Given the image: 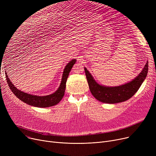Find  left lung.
I'll return each instance as SVG.
<instances>
[{"instance_id": "1", "label": "left lung", "mask_w": 156, "mask_h": 156, "mask_svg": "<svg viewBox=\"0 0 156 156\" xmlns=\"http://www.w3.org/2000/svg\"><path fill=\"white\" fill-rule=\"evenodd\" d=\"M85 72L90 90L95 99L103 103L116 104L128 100L138 91L148 73V63H146L142 72L133 80L118 87L100 85L85 68Z\"/></svg>"}]
</instances>
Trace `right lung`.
<instances>
[{"label":"right lung","mask_w":156,"mask_h":156,"mask_svg":"<svg viewBox=\"0 0 156 156\" xmlns=\"http://www.w3.org/2000/svg\"><path fill=\"white\" fill-rule=\"evenodd\" d=\"M76 61V59H73L66 66L63 72L61 83L59 88L54 94L51 95L46 96H37L20 91L13 85L9 78H8L7 73H5L7 83L13 94L24 103L38 108L51 107V106L58 104L62 99L66 89V83L69 72L71 70L73 65L75 64Z\"/></svg>","instance_id":"right-lung-1"}]
</instances>
